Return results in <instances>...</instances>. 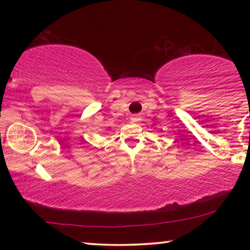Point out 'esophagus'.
I'll return each mask as SVG.
<instances>
[{
	"mask_svg": "<svg viewBox=\"0 0 250 250\" xmlns=\"http://www.w3.org/2000/svg\"><path fill=\"white\" fill-rule=\"evenodd\" d=\"M130 120H131V122H133V124H138V122L141 120V117L138 115H133V116H131Z\"/></svg>",
	"mask_w": 250,
	"mask_h": 250,
	"instance_id": "esophagus-1",
	"label": "esophagus"
}]
</instances>
